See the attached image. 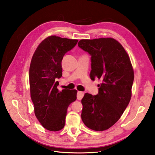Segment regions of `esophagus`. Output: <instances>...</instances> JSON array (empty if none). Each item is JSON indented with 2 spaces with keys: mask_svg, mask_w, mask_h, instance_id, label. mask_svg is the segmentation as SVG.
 Returning <instances> with one entry per match:
<instances>
[{
  "mask_svg": "<svg viewBox=\"0 0 155 155\" xmlns=\"http://www.w3.org/2000/svg\"><path fill=\"white\" fill-rule=\"evenodd\" d=\"M84 95V93L82 91H78V94H77V98L78 100H81V99L83 98Z\"/></svg>",
  "mask_w": 155,
  "mask_h": 155,
  "instance_id": "34e87169",
  "label": "esophagus"
}]
</instances>
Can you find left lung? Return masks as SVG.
<instances>
[{"mask_svg": "<svg viewBox=\"0 0 155 155\" xmlns=\"http://www.w3.org/2000/svg\"><path fill=\"white\" fill-rule=\"evenodd\" d=\"M78 46L91 56L90 78L101 81L97 95L86 93L81 99V119L88 128L102 131L118 121L129 104L133 67L125 49L113 38L81 40Z\"/></svg>", "mask_w": 155, "mask_h": 155, "instance_id": "left-lung-1", "label": "left lung"}]
</instances>
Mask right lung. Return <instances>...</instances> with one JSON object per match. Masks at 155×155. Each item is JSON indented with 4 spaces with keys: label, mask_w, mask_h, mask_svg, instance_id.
Segmentation results:
<instances>
[{
    "label": "right lung",
    "mask_w": 155,
    "mask_h": 155,
    "mask_svg": "<svg viewBox=\"0 0 155 155\" xmlns=\"http://www.w3.org/2000/svg\"><path fill=\"white\" fill-rule=\"evenodd\" d=\"M78 40L51 36L38 46L29 70L30 95L34 113L44 128L58 131L64 128L69 105L76 100L77 90L57 89L62 75L61 61Z\"/></svg>",
    "instance_id": "right-lung-1"
}]
</instances>
